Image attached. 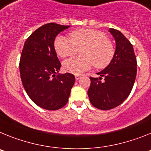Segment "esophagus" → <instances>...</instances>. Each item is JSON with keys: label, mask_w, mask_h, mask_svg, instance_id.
<instances>
[{"label": "esophagus", "mask_w": 151, "mask_h": 151, "mask_svg": "<svg viewBox=\"0 0 151 151\" xmlns=\"http://www.w3.org/2000/svg\"><path fill=\"white\" fill-rule=\"evenodd\" d=\"M81 77V75H79V74H77V75H75V79L76 80H79Z\"/></svg>", "instance_id": "34e87169"}]
</instances>
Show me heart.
<instances>
[{
  "mask_svg": "<svg viewBox=\"0 0 151 151\" xmlns=\"http://www.w3.org/2000/svg\"><path fill=\"white\" fill-rule=\"evenodd\" d=\"M70 39L58 36L54 46L58 55L67 58L77 53L81 48V55L71 58L63 63L66 71L74 74H82L93 65L103 68L111 62L114 56L112 42L103 32L92 29H81L70 33Z\"/></svg>",
  "mask_w": 151,
  "mask_h": 151,
  "instance_id": "1",
  "label": "heart"
}]
</instances>
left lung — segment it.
<instances>
[{
    "mask_svg": "<svg viewBox=\"0 0 151 151\" xmlns=\"http://www.w3.org/2000/svg\"><path fill=\"white\" fill-rule=\"evenodd\" d=\"M116 42L113 58L104 70L97 73L100 77H90L88 96L96 108L112 109L127 99L135 81L137 60L133 45L120 31L109 29ZM104 80L101 81L102 77Z\"/></svg>",
    "mask_w": 151,
    "mask_h": 151,
    "instance_id": "obj_1",
    "label": "left lung"
}]
</instances>
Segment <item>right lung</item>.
I'll return each mask as SVG.
<instances>
[{
	"label": "right lung",
	"instance_id": "right-lung-1",
	"mask_svg": "<svg viewBox=\"0 0 151 151\" xmlns=\"http://www.w3.org/2000/svg\"><path fill=\"white\" fill-rule=\"evenodd\" d=\"M70 26L45 24L26 40L19 60V72L27 93L41 108L58 110L67 104L74 86V74H58L61 67L54 42Z\"/></svg>",
	"mask_w": 151,
	"mask_h": 151
}]
</instances>
